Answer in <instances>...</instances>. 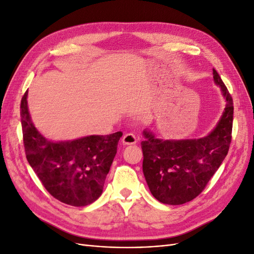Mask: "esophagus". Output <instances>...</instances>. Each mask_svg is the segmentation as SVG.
<instances>
[{
  "mask_svg": "<svg viewBox=\"0 0 254 254\" xmlns=\"http://www.w3.org/2000/svg\"><path fill=\"white\" fill-rule=\"evenodd\" d=\"M122 142L124 145H133L136 143V136L133 133H126L123 136Z\"/></svg>",
  "mask_w": 254,
  "mask_h": 254,
  "instance_id": "obj_1",
  "label": "esophagus"
}]
</instances>
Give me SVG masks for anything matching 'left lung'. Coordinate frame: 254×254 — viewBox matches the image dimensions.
<instances>
[{"label": "left lung", "instance_id": "8db88e82", "mask_svg": "<svg viewBox=\"0 0 254 254\" xmlns=\"http://www.w3.org/2000/svg\"><path fill=\"white\" fill-rule=\"evenodd\" d=\"M215 83L226 98V108L213 131L201 139L161 140L144 131L143 173L157 200L178 205L196 198L225 160L232 139L233 99L217 71Z\"/></svg>", "mask_w": 254, "mask_h": 254}]
</instances>
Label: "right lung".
<instances>
[{
    "instance_id": "obj_1",
    "label": "right lung",
    "mask_w": 254,
    "mask_h": 254,
    "mask_svg": "<svg viewBox=\"0 0 254 254\" xmlns=\"http://www.w3.org/2000/svg\"><path fill=\"white\" fill-rule=\"evenodd\" d=\"M27 91L21 99L23 144L29 165L57 200L84 206L102 195L107 174L117 155L121 131L53 142L38 131L27 108Z\"/></svg>"
}]
</instances>
